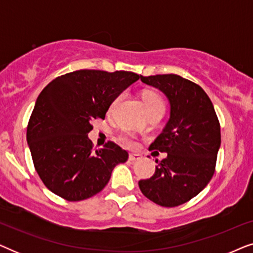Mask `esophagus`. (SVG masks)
I'll return each mask as SVG.
<instances>
[{"mask_svg": "<svg viewBox=\"0 0 253 253\" xmlns=\"http://www.w3.org/2000/svg\"><path fill=\"white\" fill-rule=\"evenodd\" d=\"M140 155L139 154H130L129 155V160L131 162H134V161H139L140 160Z\"/></svg>", "mask_w": 253, "mask_h": 253, "instance_id": "esophagus-1", "label": "esophagus"}]
</instances>
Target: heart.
Wrapping results in <instances>:
<instances>
[{"instance_id":"heart-1","label":"heart","mask_w":253,"mask_h":253,"mask_svg":"<svg viewBox=\"0 0 253 253\" xmlns=\"http://www.w3.org/2000/svg\"><path fill=\"white\" fill-rule=\"evenodd\" d=\"M119 101H120V98H117L115 101L113 102L112 109L117 105V102ZM143 101H144L145 108H146L147 113H151V112H153V110H157V109L165 110V103H164V101H162V99L160 98V95L157 94V93L145 92L143 94ZM121 139H122L123 143L127 145V146H133L134 145V141L132 138H131L130 136H126V134H123V136L121 137Z\"/></svg>"}]
</instances>
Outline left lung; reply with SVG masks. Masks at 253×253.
Returning <instances> with one entry per match:
<instances>
[{
    "instance_id": "left-lung-1",
    "label": "left lung",
    "mask_w": 253,
    "mask_h": 253,
    "mask_svg": "<svg viewBox=\"0 0 253 253\" xmlns=\"http://www.w3.org/2000/svg\"><path fill=\"white\" fill-rule=\"evenodd\" d=\"M140 81L167 96L170 112L150 146L167 157L155 160L154 175L138 184L143 195L158 205H182L198 195L214 174L221 145L219 120L205 91L181 76H140Z\"/></svg>"
}]
</instances>
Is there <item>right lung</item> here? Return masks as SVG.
Listing matches in <instances>:
<instances>
[{"instance_id": "add662e5", "label": "right lung", "mask_w": 253, "mask_h": 253, "mask_svg": "<svg viewBox=\"0 0 253 253\" xmlns=\"http://www.w3.org/2000/svg\"><path fill=\"white\" fill-rule=\"evenodd\" d=\"M139 78L130 71L78 70L41 91L26 139L38 175L51 192L69 202L87 199L127 160V152L112 141L93 151L88 132L92 121L105 119L114 100Z\"/></svg>"}]
</instances>
